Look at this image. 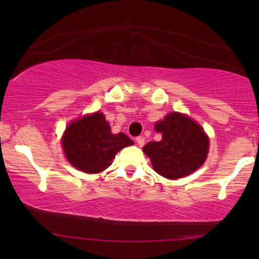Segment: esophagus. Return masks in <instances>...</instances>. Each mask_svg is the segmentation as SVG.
I'll return each mask as SVG.
<instances>
[{"instance_id":"1","label":"esophagus","mask_w":259,"mask_h":259,"mask_svg":"<svg viewBox=\"0 0 259 259\" xmlns=\"http://www.w3.org/2000/svg\"><path fill=\"white\" fill-rule=\"evenodd\" d=\"M136 144H138L140 147L144 146V144H145V138H144V136H138V138H136Z\"/></svg>"}]
</instances>
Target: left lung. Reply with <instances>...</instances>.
Here are the masks:
<instances>
[{
	"mask_svg": "<svg viewBox=\"0 0 259 259\" xmlns=\"http://www.w3.org/2000/svg\"><path fill=\"white\" fill-rule=\"evenodd\" d=\"M154 129L162 134V139L148 142L142 150L159 175L179 179L203 164L209 141L196 121L174 112L156 123Z\"/></svg>",
	"mask_w": 259,
	"mask_h": 259,
	"instance_id": "left-lung-1",
	"label": "left lung"
}]
</instances>
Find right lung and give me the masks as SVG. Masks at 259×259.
I'll use <instances>...</instances> for the list:
<instances>
[{"instance_id":"add662e5","label":"right lung","mask_w":259,"mask_h":259,"mask_svg":"<svg viewBox=\"0 0 259 259\" xmlns=\"http://www.w3.org/2000/svg\"><path fill=\"white\" fill-rule=\"evenodd\" d=\"M62 145L70 164L84 173H100L112 164L115 154L134 141L125 134H112L102 113L73 121L65 129Z\"/></svg>"}]
</instances>
